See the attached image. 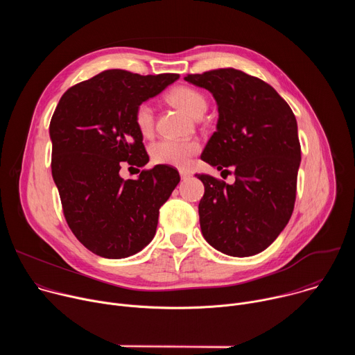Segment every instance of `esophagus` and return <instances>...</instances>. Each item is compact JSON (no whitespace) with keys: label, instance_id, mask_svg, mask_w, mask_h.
<instances>
[{"label":"esophagus","instance_id":"1","mask_svg":"<svg viewBox=\"0 0 355 355\" xmlns=\"http://www.w3.org/2000/svg\"><path fill=\"white\" fill-rule=\"evenodd\" d=\"M180 175H181V180H182V181H187V180L191 177V173H188V171H185V170H181V171H180Z\"/></svg>","mask_w":355,"mask_h":355}]
</instances>
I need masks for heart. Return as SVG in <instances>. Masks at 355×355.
Segmentation results:
<instances>
[{
    "instance_id": "1",
    "label": "heart",
    "mask_w": 355,
    "mask_h": 355,
    "mask_svg": "<svg viewBox=\"0 0 355 355\" xmlns=\"http://www.w3.org/2000/svg\"><path fill=\"white\" fill-rule=\"evenodd\" d=\"M168 99L173 105L180 108L182 112L191 118H200L207 112L208 101L200 91L180 85L175 87L170 94ZM135 125L139 132L148 137L155 130V110L150 103H141L135 110ZM199 151V143L193 140H159L151 144L150 156L156 164L173 166V167H187L191 163L193 155Z\"/></svg>"
}]
</instances>
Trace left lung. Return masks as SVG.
I'll list each match as a JSON object with an SVG mask.
<instances>
[{"label": "left lung", "instance_id": "1", "mask_svg": "<svg viewBox=\"0 0 355 355\" xmlns=\"http://www.w3.org/2000/svg\"><path fill=\"white\" fill-rule=\"evenodd\" d=\"M208 89L219 119L200 159L218 170L233 167L234 184L207 174L198 212L205 240L232 257L266 250L293 212L300 164L297 123L285 99L263 80L236 69L188 74Z\"/></svg>", "mask_w": 355, "mask_h": 355}]
</instances>
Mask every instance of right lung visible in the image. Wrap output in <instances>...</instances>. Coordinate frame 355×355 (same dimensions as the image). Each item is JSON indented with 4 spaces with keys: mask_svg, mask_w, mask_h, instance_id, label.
<instances>
[{
    "mask_svg": "<svg viewBox=\"0 0 355 355\" xmlns=\"http://www.w3.org/2000/svg\"><path fill=\"white\" fill-rule=\"evenodd\" d=\"M105 70L69 88L50 121L52 175L74 236L105 259L136 254L153 240L160 207L180 182L175 168L157 164L136 180L119 170L143 167L148 156L135 110L178 80Z\"/></svg>",
    "mask_w": 355,
    "mask_h": 355,
    "instance_id": "obj_1",
    "label": "right lung"
}]
</instances>
